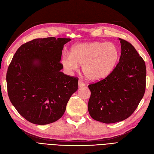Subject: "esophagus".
Segmentation results:
<instances>
[{
  "instance_id": "34e87169",
  "label": "esophagus",
  "mask_w": 154,
  "mask_h": 154,
  "mask_svg": "<svg viewBox=\"0 0 154 154\" xmlns=\"http://www.w3.org/2000/svg\"><path fill=\"white\" fill-rule=\"evenodd\" d=\"M85 85V84L82 80H79V82H78V87H84Z\"/></svg>"
}]
</instances>
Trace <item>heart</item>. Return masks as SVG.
<instances>
[{"mask_svg":"<svg viewBox=\"0 0 154 154\" xmlns=\"http://www.w3.org/2000/svg\"><path fill=\"white\" fill-rule=\"evenodd\" d=\"M119 56L114 44L91 42L74 45L71 53L63 54L61 63L68 72L76 71L82 65V71L88 80L99 81L112 72Z\"/></svg>","mask_w":154,"mask_h":154,"instance_id":"b5f03b06","label":"heart"}]
</instances>
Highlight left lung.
Here are the masks:
<instances>
[{"mask_svg": "<svg viewBox=\"0 0 154 154\" xmlns=\"http://www.w3.org/2000/svg\"><path fill=\"white\" fill-rule=\"evenodd\" d=\"M119 63L103 80L88 85V110L92 119L114 123L128 118L137 109L146 88V66L128 42L119 38Z\"/></svg>", "mask_w": 154, "mask_h": 154, "instance_id": "left-lung-1", "label": "left lung"}]
</instances>
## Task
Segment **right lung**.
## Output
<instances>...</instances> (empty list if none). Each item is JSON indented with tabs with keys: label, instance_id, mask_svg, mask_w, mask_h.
I'll return each instance as SVG.
<instances>
[{
	"label": "right lung",
	"instance_id": "1",
	"mask_svg": "<svg viewBox=\"0 0 154 154\" xmlns=\"http://www.w3.org/2000/svg\"><path fill=\"white\" fill-rule=\"evenodd\" d=\"M70 38H36L22 45L8 69V96L23 118L36 125L55 122L63 115L78 78L67 76L60 60Z\"/></svg>",
	"mask_w": 154,
	"mask_h": 154
}]
</instances>
